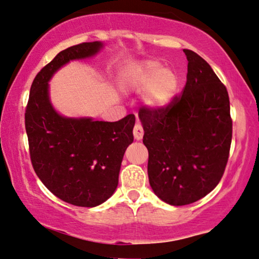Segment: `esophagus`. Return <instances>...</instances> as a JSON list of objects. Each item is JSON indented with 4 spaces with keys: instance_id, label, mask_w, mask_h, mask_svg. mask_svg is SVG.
<instances>
[{
    "instance_id": "obj_1",
    "label": "esophagus",
    "mask_w": 259,
    "mask_h": 259,
    "mask_svg": "<svg viewBox=\"0 0 259 259\" xmlns=\"http://www.w3.org/2000/svg\"><path fill=\"white\" fill-rule=\"evenodd\" d=\"M133 136L136 140H141L142 137H144V128H142V126L140 125V123H137V125L134 126Z\"/></svg>"
}]
</instances>
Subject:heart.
<instances>
[{
  "label": "heart",
  "mask_w": 259,
  "mask_h": 259,
  "mask_svg": "<svg viewBox=\"0 0 259 259\" xmlns=\"http://www.w3.org/2000/svg\"><path fill=\"white\" fill-rule=\"evenodd\" d=\"M179 79L169 67H162L159 62H148L131 70L127 86L136 91H147L145 103L148 107L159 110L166 107L178 91Z\"/></svg>",
  "instance_id": "obj_1"
}]
</instances>
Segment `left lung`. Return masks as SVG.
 Instances as JSON below:
<instances>
[{"label": "left lung", "instance_id": "left-lung-1", "mask_svg": "<svg viewBox=\"0 0 259 259\" xmlns=\"http://www.w3.org/2000/svg\"><path fill=\"white\" fill-rule=\"evenodd\" d=\"M183 52L188 73L181 95L163 108L139 111L149 185L171 205L194 203L219 185L232 138L227 88L201 56L187 49Z\"/></svg>", "mask_w": 259, "mask_h": 259}]
</instances>
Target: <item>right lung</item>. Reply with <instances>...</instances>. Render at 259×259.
<instances>
[{
	"label": "right lung",
	"instance_id": "obj_1",
	"mask_svg": "<svg viewBox=\"0 0 259 259\" xmlns=\"http://www.w3.org/2000/svg\"><path fill=\"white\" fill-rule=\"evenodd\" d=\"M102 48L103 43L90 42L59 52L37 73L25 108L33 170L52 194L78 207L102 204L117 189L136 117L128 114L114 122L62 117L49 99L48 81L66 63L91 57Z\"/></svg>",
	"mask_w": 259,
	"mask_h": 259
}]
</instances>
